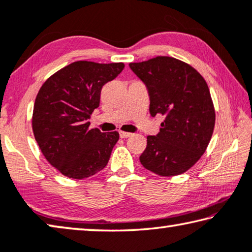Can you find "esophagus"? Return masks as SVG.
I'll list each match as a JSON object with an SVG mask.
<instances>
[{"label": "esophagus", "mask_w": 252, "mask_h": 252, "mask_svg": "<svg viewBox=\"0 0 252 252\" xmlns=\"http://www.w3.org/2000/svg\"><path fill=\"white\" fill-rule=\"evenodd\" d=\"M132 136V133L131 132H126V131H120V137L121 138H129Z\"/></svg>", "instance_id": "1"}]
</instances>
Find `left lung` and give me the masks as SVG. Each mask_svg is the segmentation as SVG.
<instances>
[{"label":"left lung","instance_id":"left-lung-1","mask_svg":"<svg viewBox=\"0 0 252 252\" xmlns=\"http://www.w3.org/2000/svg\"><path fill=\"white\" fill-rule=\"evenodd\" d=\"M129 65L147 86L150 114L165 116L159 133L147 137L140 163L160 176L185 173L206 152L215 126L207 82L194 67L170 56Z\"/></svg>","mask_w":252,"mask_h":252}]
</instances>
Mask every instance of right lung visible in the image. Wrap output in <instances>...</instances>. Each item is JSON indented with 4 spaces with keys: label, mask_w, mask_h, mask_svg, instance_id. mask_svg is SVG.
<instances>
[{
    "label": "right lung",
    "mask_w": 252,
    "mask_h": 252,
    "mask_svg": "<svg viewBox=\"0 0 252 252\" xmlns=\"http://www.w3.org/2000/svg\"><path fill=\"white\" fill-rule=\"evenodd\" d=\"M123 67L122 62L76 61L52 74L37 94L33 136L47 162L64 176L86 179L107 165L120 134L90 129L88 119L99 106L103 86Z\"/></svg>",
    "instance_id": "right-lung-1"
}]
</instances>
